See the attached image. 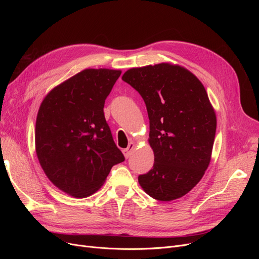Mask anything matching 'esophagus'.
<instances>
[{"mask_svg": "<svg viewBox=\"0 0 259 259\" xmlns=\"http://www.w3.org/2000/svg\"><path fill=\"white\" fill-rule=\"evenodd\" d=\"M134 147H135V144L134 143H130L126 149H122V154H124V156L126 158H128L130 156V154H131L132 150L134 149Z\"/></svg>", "mask_w": 259, "mask_h": 259, "instance_id": "obj_1", "label": "esophagus"}]
</instances>
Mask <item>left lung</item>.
Listing matches in <instances>:
<instances>
[{"mask_svg":"<svg viewBox=\"0 0 259 259\" xmlns=\"http://www.w3.org/2000/svg\"><path fill=\"white\" fill-rule=\"evenodd\" d=\"M121 79L142 95L150 119L154 165L139 176L142 189L160 201L183 197L211 161L216 113L205 87L187 68L171 63L130 68Z\"/></svg>","mask_w":259,"mask_h":259,"instance_id":"obj_1","label":"left lung"}]
</instances>
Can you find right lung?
<instances>
[{
    "label": "right lung",
    "mask_w": 259,
    "mask_h": 259,
    "mask_svg": "<svg viewBox=\"0 0 259 259\" xmlns=\"http://www.w3.org/2000/svg\"><path fill=\"white\" fill-rule=\"evenodd\" d=\"M121 70H81L52 88L38 108L35 152L48 180L61 191L85 198L104 185L125 157L104 115L105 100Z\"/></svg>",
    "instance_id": "add662e5"
}]
</instances>
